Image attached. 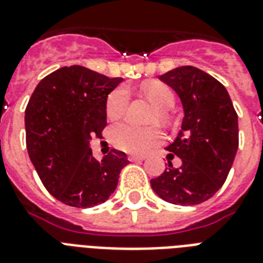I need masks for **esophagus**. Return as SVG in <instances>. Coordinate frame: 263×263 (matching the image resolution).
Segmentation results:
<instances>
[{
	"instance_id": "obj_1",
	"label": "esophagus",
	"mask_w": 263,
	"mask_h": 263,
	"mask_svg": "<svg viewBox=\"0 0 263 263\" xmlns=\"http://www.w3.org/2000/svg\"><path fill=\"white\" fill-rule=\"evenodd\" d=\"M127 159H129L130 162H137V161H144L145 157H141V155H129Z\"/></svg>"
}]
</instances>
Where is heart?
Listing matches in <instances>:
<instances>
[{"instance_id": "b5f03b06", "label": "heart", "mask_w": 263, "mask_h": 263, "mask_svg": "<svg viewBox=\"0 0 263 263\" xmlns=\"http://www.w3.org/2000/svg\"><path fill=\"white\" fill-rule=\"evenodd\" d=\"M143 92L148 101L158 110L153 123H169V112L176 104V96L171 87L161 82H149L143 84ZM129 106V91L126 87H116L108 94L105 101L106 118L116 120L126 114ZM110 144L124 153L143 154L149 153L163 141V133L158 127L139 129L129 123H118L109 130Z\"/></svg>"}]
</instances>
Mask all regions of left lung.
Here are the masks:
<instances>
[{
    "label": "left lung",
    "mask_w": 263,
    "mask_h": 263,
    "mask_svg": "<svg viewBox=\"0 0 263 263\" xmlns=\"http://www.w3.org/2000/svg\"><path fill=\"white\" fill-rule=\"evenodd\" d=\"M180 97L184 118L176 140L167 145V167L151 180L162 199L197 205L223 185L238 148V116L222 83L194 66H180L159 76ZM182 159L173 168L170 159Z\"/></svg>",
    "instance_id": "1"
}]
</instances>
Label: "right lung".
<instances>
[{
    "mask_svg": "<svg viewBox=\"0 0 263 263\" xmlns=\"http://www.w3.org/2000/svg\"><path fill=\"white\" fill-rule=\"evenodd\" d=\"M122 80L79 65L64 66L45 76L29 100L27 153L47 191L69 206L105 202L129 163L118 149L97 161L90 148L92 136H101L106 126V97Z\"/></svg>",
    "mask_w": 263,
    "mask_h": 263,
    "instance_id": "1",
    "label": "right lung"
}]
</instances>
